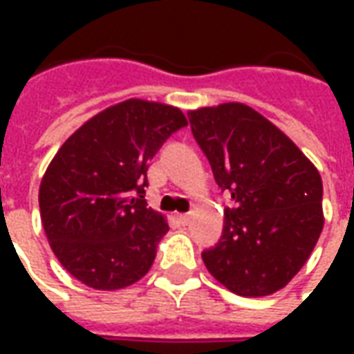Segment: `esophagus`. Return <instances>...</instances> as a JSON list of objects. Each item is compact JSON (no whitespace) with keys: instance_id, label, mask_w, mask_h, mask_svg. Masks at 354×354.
Returning a JSON list of instances; mask_svg holds the SVG:
<instances>
[{"instance_id":"obj_1","label":"esophagus","mask_w":354,"mask_h":354,"mask_svg":"<svg viewBox=\"0 0 354 354\" xmlns=\"http://www.w3.org/2000/svg\"><path fill=\"white\" fill-rule=\"evenodd\" d=\"M178 222L182 223V225H187V223L192 222V214H178Z\"/></svg>"}]
</instances>
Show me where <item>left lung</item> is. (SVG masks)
Returning <instances> with one entry per match:
<instances>
[{
	"label": "left lung",
	"mask_w": 354,
	"mask_h": 354,
	"mask_svg": "<svg viewBox=\"0 0 354 354\" xmlns=\"http://www.w3.org/2000/svg\"><path fill=\"white\" fill-rule=\"evenodd\" d=\"M216 184L235 203L223 233L203 252L208 273L237 296H271L309 260L324 225L317 167L246 104L187 111Z\"/></svg>",
	"instance_id": "obj_1"
}]
</instances>
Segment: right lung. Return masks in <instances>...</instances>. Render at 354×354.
<instances>
[{
    "label": "right lung",
    "instance_id": "add662e5",
    "mask_svg": "<svg viewBox=\"0 0 354 354\" xmlns=\"http://www.w3.org/2000/svg\"><path fill=\"white\" fill-rule=\"evenodd\" d=\"M185 124L182 109L131 98L91 117L53 157L39 185L43 230L88 288H127L153 266L169 223L144 199L147 167Z\"/></svg>",
    "mask_w": 354,
    "mask_h": 354
}]
</instances>
